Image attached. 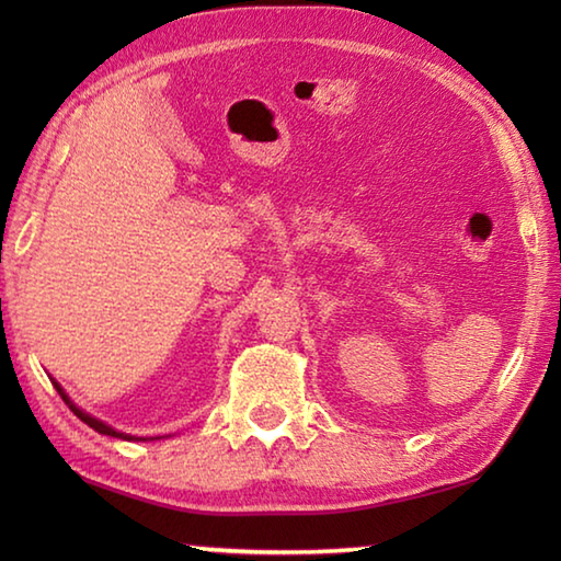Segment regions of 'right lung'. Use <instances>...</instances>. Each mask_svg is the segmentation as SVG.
Wrapping results in <instances>:
<instances>
[{
    "instance_id": "1",
    "label": "right lung",
    "mask_w": 561,
    "mask_h": 561,
    "mask_svg": "<svg viewBox=\"0 0 561 561\" xmlns=\"http://www.w3.org/2000/svg\"><path fill=\"white\" fill-rule=\"evenodd\" d=\"M54 388H56V391H59V396L64 398V403L71 408L73 415H76V417H81V421L87 423L89 428L96 431V433H101V435H111V438H121V440H158V438H138V435H128V433H121V431H116V428H111L108 423L99 421V417H93L91 413L83 411V408L76 405V403L71 401V398H69V393L64 391V388H61V383H59V381H54Z\"/></svg>"
}]
</instances>
